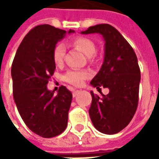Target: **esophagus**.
<instances>
[{"label": "esophagus", "instance_id": "esophagus-1", "mask_svg": "<svg viewBox=\"0 0 159 159\" xmlns=\"http://www.w3.org/2000/svg\"><path fill=\"white\" fill-rule=\"evenodd\" d=\"M79 92H80L79 90H74V91H73V93H72L73 97H76V95L78 94V93H79Z\"/></svg>", "mask_w": 159, "mask_h": 159}]
</instances>
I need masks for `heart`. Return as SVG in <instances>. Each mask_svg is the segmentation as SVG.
<instances>
[{
  "instance_id": "1",
  "label": "heart",
  "mask_w": 159,
  "mask_h": 159,
  "mask_svg": "<svg viewBox=\"0 0 159 159\" xmlns=\"http://www.w3.org/2000/svg\"><path fill=\"white\" fill-rule=\"evenodd\" d=\"M73 47L83 52L87 57H92L96 51L95 45L92 41L87 37L77 36L71 41ZM66 53V47L63 43L56 44L52 50V59L57 66H60L64 61V57ZM91 76L89 70H70L66 73L64 78L67 83L74 86H81L84 80Z\"/></svg>"
}]
</instances>
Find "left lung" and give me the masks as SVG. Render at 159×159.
Segmentation results:
<instances>
[{
    "instance_id": "left-lung-1",
    "label": "left lung",
    "mask_w": 159,
    "mask_h": 159,
    "mask_svg": "<svg viewBox=\"0 0 159 159\" xmlns=\"http://www.w3.org/2000/svg\"><path fill=\"white\" fill-rule=\"evenodd\" d=\"M82 34H100L105 41V56L100 71L90 84L109 93L101 96L91 91L89 116L97 130L106 134L120 132L135 113L139 99L140 70L135 52L113 26L101 24L89 27Z\"/></svg>"
}]
</instances>
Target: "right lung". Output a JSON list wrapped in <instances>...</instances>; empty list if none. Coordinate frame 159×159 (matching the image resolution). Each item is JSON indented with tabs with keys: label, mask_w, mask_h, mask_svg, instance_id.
Here are the masks:
<instances>
[{
	"label": "right lung",
	"mask_w": 159,
	"mask_h": 159,
	"mask_svg": "<svg viewBox=\"0 0 159 159\" xmlns=\"http://www.w3.org/2000/svg\"><path fill=\"white\" fill-rule=\"evenodd\" d=\"M74 32L70 30L68 34ZM66 33L49 25L34 27L20 43L12 65L16 107L26 126L43 138L57 136L67 126L72 93L65 86L57 94L47 88L56 68L52 50Z\"/></svg>",
	"instance_id": "obj_1"
}]
</instances>
